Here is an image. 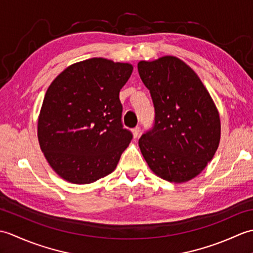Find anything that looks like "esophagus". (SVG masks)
<instances>
[{
    "instance_id": "34e87169",
    "label": "esophagus",
    "mask_w": 253,
    "mask_h": 253,
    "mask_svg": "<svg viewBox=\"0 0 253 253\" xmlns=\"http://www.w3.org/2000/svg\"><path fill=\"white\" fill-rule=\"evenodd\" d=\"M139 135H140V128H139V127L133 128V129H132V136H133V138H138Z\"/></svg>"
}]
</instances>
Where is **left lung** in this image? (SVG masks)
I'll return each instance as SVG.
<instances>
[{
    "label": "left lung",
    "mask_w": 253,
    "mask_h": 253,
    "mask_svg": "<svg viewBox=\"0 0 253 253\" xmlns=\"http://www.w3.org/2000/svg\"><path fill=\"white\" fill-rule=\"evenodd\" d=\"M138 72L155 109L152 130L139 139L150 169L175 184L206 169L221 140L217 107L195 71L171 55L140 61Z\"/></svg>",
    "instance_id": "left-lung-1"
}]
</instances>
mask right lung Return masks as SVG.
I'll return each mask as SVG.
<instances>
[{
    "label": "right lung",
    "mask_w": 253,
    "mask_h": 253,
    "mask_svg": "<svg viewBox=\"0 0 253 253\" xmlns=\"http://www.w3.org/2000/svg\"><path fill=\"white\" fill-rule=\"evenodd\" d=\"M132 69L129 63L93 57L68 66L49 85L38 117V140L63 179L91 184L116 169L132 138L123 128L120 101Z\"/></svg>",
    "instance_id": "1"
}]
</instances>
